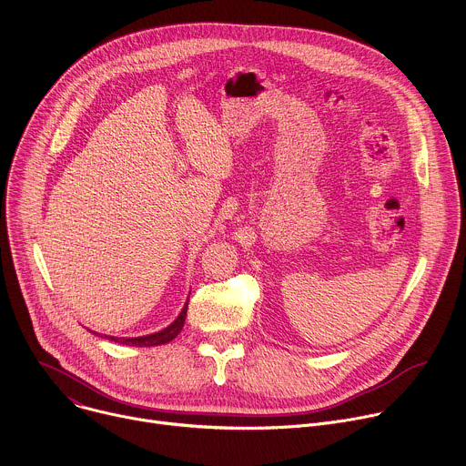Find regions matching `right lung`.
<instances>
[{"label":"right lung","mask_w":466,"mask_h":466,"mask_svg":"<svg viewBox=\"0 0 466 466\" xmlns=\"http://www.w3.org/2000/svg\"><path fill=\"white\" fill-rule=\"evenodd\" d=\"M186 311H187V302L184 304V308L178 313V317L167 328L157 331V334H149V336H142V338H114V336H105V338H108L114 343L128 345V347H158V345H166V343L173 341L180 334V329H182L184 320H186ZM94 334H96V331H94Z\"/></svg>","instance_id":"right-lung-1"}]
</instances>
